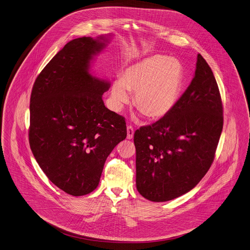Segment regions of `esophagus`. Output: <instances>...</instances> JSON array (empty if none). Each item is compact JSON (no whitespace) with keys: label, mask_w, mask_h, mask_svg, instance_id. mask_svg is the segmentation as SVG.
<instances>
[{"label":"esophagus","mask_w":250,"mask_h":250,"mask_svg":"<svg viewBox=\"0 0 250 250\" xmlns=\"http://www.w3.org/2000/svg\"><path fill=\"white\" fill-rule=\"evenodd\" d=\"M126 130H127V139H128V140L132 139V138H133V135H134V128H133L131 125H127Z\"/></svg>","instance_id":"34e87169"}]
</instances>
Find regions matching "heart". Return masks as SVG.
<instances>
[{
  "label": "heart",
  "instance_id": "obj_1",
  "mask_svg": "<svg viewBox=\"0 0 250 250\" xmlns=\"http://www.w3.org/2000/svg\"><path fill=\"white\" fill-rule=\"evenodd\" d=\"M181 63L160 54L145 58L127 66L111 86L112 106L119 111L134 92L135 106L150 120H160L172 111L181 92Z\"/></svg>",
  "mask_w": 250,
  "mask_h": 250
}]
</instances>
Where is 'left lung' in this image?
<instances>
[{
    "mask_svg": "<svg viewBox=\"0 0 250 250\" xmlns=\"http://www.w3.org/2000/svg\"><path fill=\"white\" fill-rule=\"evenodd\" d=\"M223 124L217 82L198 54L194 78L172 111L135 131L139 193L167 202L190 191L211 167Z\"/></svg>",
    "mask_w": 250,
    "mask_h": 250,
    "instance_id": "obj_1",
    "label": "left lung"
}]
</instances>
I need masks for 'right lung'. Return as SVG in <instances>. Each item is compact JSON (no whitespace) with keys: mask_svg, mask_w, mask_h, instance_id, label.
<instances>
[{"mask_svg":"<svg viewBox=\"0 0 250 250\" xmlns=\"http://www.w3.org/2000/svg\"><path fill=\"white\" fill-rule=\"evenodd\" d=\"M105 37L67 42L44 66L30 96L29 145L46 177L72 196L92 192L106 158L126 137L125 118L104 106L107 82L89 73Z\"/></svg>","mask_w":250,"mask_h":250,"instance_id":"add662e5","label":"right lung"}]
</instances>
